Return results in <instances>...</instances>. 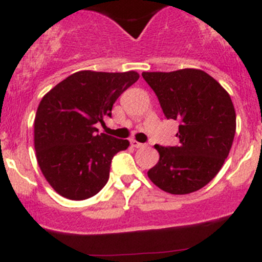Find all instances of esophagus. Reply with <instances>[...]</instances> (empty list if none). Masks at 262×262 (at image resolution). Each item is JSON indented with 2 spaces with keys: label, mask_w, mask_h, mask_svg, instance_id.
Segmentation results:
<instances>
[{
  "label": "esophagus",
  "mask_w": 262,
  "mask_h": 262,
  "mask_svg": "<svg viewBox=\"0 0 262 262\" xmlns=\"http://www.w3.org/2000/svg\"><path fill=\"white\" fill-rule=\"evenodd\" d=\"M131 145L134 147H144L145 144H142V142H139L136 141V140H131Z\"/></svg>",
  "instance_id": "obj_1"
}]
</instances>
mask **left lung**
Listing matches in <instances>:
<instances>
[{
    "instance_id": "8db88e82",
    "label": "left lung",
    "mask_w": 262,
    "mask_h": 262,
    "mask_svg": "<svg viewBox=\"0 0 262 262\" xmlns=\"http://www.w3.org/2000/svg\"><path fill=\"white\" fill-rule=\"evenodd\" d=\"M168 120L180 121L177 146L155 145L150 181L173 195L195 192L220 170L235 134V111L224 88L205 71L142 72Z\"/></svg>"
}]
</instances>
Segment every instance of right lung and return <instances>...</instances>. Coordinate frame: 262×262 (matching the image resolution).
I'll return each instance as SVG.
<instances>
[{"label":"right lung","instance_id":"1","mask_svg":"<svg viewBox=\"0 0 262 262\" xmlns=\"http://www.w3.org/2000/svg\"><path fill=\"white\" fill-rule=\"evenodd\" d=\"M139 74L79 71L49 90L38 105L34 147L40 170L57 193L70 200L97 195L110 178L113 157L128 140L95 127Z\"/></svg>","mask_w":262,"mask_h":262}]
</instances>
